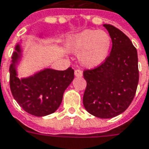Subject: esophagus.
<instances>
[{
    "mask_svg": "<svg viewBox=\"0 0 149 149\" xmlns=\"http://www.w3.org/2000/svg\"><path fill=\"white\" fill-rule=\"evenodd\" d=\"M74 73L76 77H82V75H83V72H82V71L80 69H76Z\"/></svg>",
    "mask_w": 149,
    "mask_h": 149,
    "instance_id": "obj_1",
    "label": "esophagus"
}]
</instances>
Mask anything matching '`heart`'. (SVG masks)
Returning <instances> with one entry per match:
<instances>
[{
  "mask_svg": "<svg viewBox=\"0 0 149 149\" xmlns=\"http://www.w3.org/2000/svg\"><path fill=\"white\" fill-rule=\"evenodd\" d=\"M72 51L79 54V61L86 67L100 65L107 59L111 47V38L103 31L85 30L68 39Z\"/></svg>",
  "mask_w": 149,
  "mask_h": 149,
  "instance_id": "heart-1",
  "label": "heart"
}]
</instances>
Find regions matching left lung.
<instances>
[{
	"mask_svg": "<svg viewBox=\"0 0 149 149\" xmlns=\"http://www.w3.org/2000/svg\"><path fill=\"white\" fill-rule=\"evenodd\" d=\"M112 41L111 54L100 65L84 71L87 86L83 103L100 118L122 114L130 105L139 81L137 52L130 39L111 24H103Z\"/></svg>",
	"mask_w": 149,
	"mask_h": 149,
	"instance_id": "1",
	"label": "left lung"
}]
</instances>
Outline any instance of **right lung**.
Returning <instances> with one entry per match:
<instances>
[{
	"mask_svg": "<svg viewBox=\"0 0 149 149\" xmlns=\"http://www.w3.org/2000/svg\"><path fill=\"white\" fill-rule=\"evenodd\" d=\"M9 68L10 89L13 98L24 111L31 115L42 117L54 113L61 103L64 91L74 78V70L47 69L32 77L19 79L16 62L21 52L17 45Z\"/></svg>",
	"mask_w": 149,
	"mask_h": 149,
	"instance_id": "right-lung-1",
	"label": "right lung"
}]
</instances>
